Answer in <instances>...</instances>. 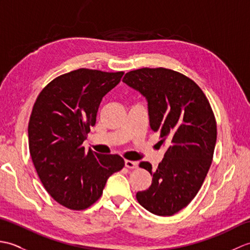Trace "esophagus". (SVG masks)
Returning a JSON list of instances; mask_svg holds the SVG:
<instances>
[{"label":"esophagus","mask_w":250,"mask_h":250,"mask_svg":"<svg viewBox=\"0 0 250 250\" xmlns=\"http://www.w3.org/2000/svg\"><path fill=\"white\" fill-rule=\"evenodd\" d=\"M125 167H128V168H136L137 166H139V163H137L136 161L125 160Z\"/></svg>","instance_id":"34e87169"}]
</instances>
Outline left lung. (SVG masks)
Instances as JSON below:
<instances>
[{"label": "left lung", "instance_id": "1", "mask_svg": "<svg viewBox=\"0 0 250 250\" xmlns=\"http://www.w3.org/2000/svg\"><path fill=\"white\" fill-rule=\"evenodd\" d=\"M122 82L146 99L150 128L167 147L156 169L140 163L152 184L136 199L152 214L172 216L193 200L210 167L217 140L213 110L198 84L167 68L131 71Z\"/></svg>", "mask_w": 250, "mask_h": 250}]
</instances>
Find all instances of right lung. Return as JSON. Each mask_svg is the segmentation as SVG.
Listing matches in <instances>:
<instances>
[{"label": "right lung", "mask_w": 250, "mask_h": 250, "mask_svg": "<svg viewBox=\"0 0 250 250\" xmlns=\"http://www.w3.org/2000/svg\"><path fill=\"white\" fill-rule=\"evenodd\" d=\"M124 72L88 68L54 79L36 99L28 134L32 161L54 200L70 209H86L102 195L108 177L125 167L118 155L84 150L101 101Z\"/></svg>", "instance_id": "1"}]
</instances>
